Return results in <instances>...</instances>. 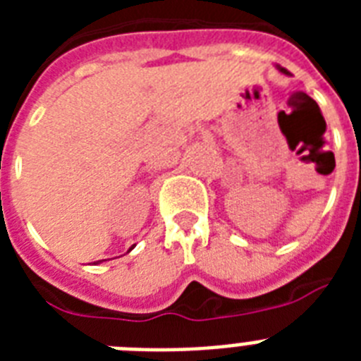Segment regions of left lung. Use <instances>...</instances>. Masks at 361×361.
<instances>
[{"mask_svg": "<svg viewBox=\"0 0 361 361\" xmlns=\"http://www.w3.org/2000/svg\"><path fill=\"white\" fill-rule=\"evenodd\" d=\"M280 70H282V72H286V70H283V68H280ZM286 73H288V72H286Z\"/></svg>", "mask_w": 361, "mask_h": 361, "instance_id": "8db88e82", "label": "left lung"}]
</instances>
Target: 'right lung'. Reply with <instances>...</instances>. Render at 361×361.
<instances>
[{
	"label": "right lung",
	"instance_id": "add662e5",
	"mask_svg": "<svg viewBox=\"0 0 361 361\" xmlns=\"http://www.w3.org/2000/svg\"><path fill=\"white\" fill-rule=\"evenodd\" d=\"M130 250H132V247H130ZM99 262H101V260H99Z\"/></svg>",
	"mask_w": 361,
	"mask_h": 361
}]
</instances>
